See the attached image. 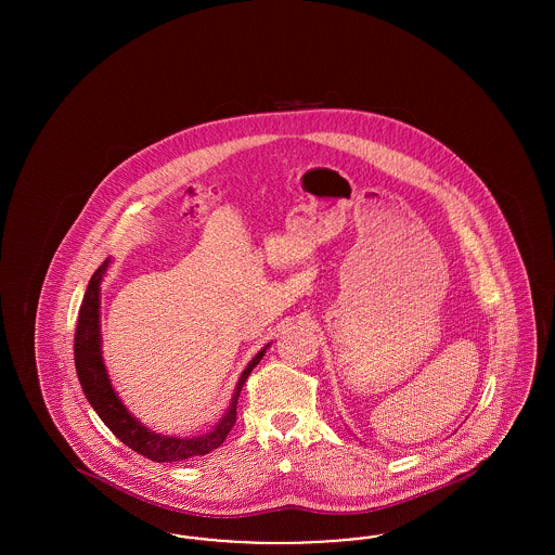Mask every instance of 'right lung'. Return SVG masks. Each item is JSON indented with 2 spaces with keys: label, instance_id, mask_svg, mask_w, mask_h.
Returning a JSON list of instances; mask_svg holds the SVG:
<instances>
[{
  "label": "right lung",
  "instance_id": "right-lung-1",
  "mask_svg": "<svg viewBox=\"0 0 555 555\" xmlns=\"http://www.w3.org/2000/svg\"><path fill=\"white\" fill-rule=\"evenodd\" d=\"M109 260L95 270V274L89 281V287L85 291L82 306H80L77 333H75V364L79 374L82 393L89 399L95 414L104 421L107 428L132 451L154 460V462H181L193 455H206L216 448H220L235 426L237 421L238 393L249 376V372L260 364L264 358L266 349L270 344L262 347L251 362L245 366L238 376L235 393L231 399V405L227 414L218 421L210 433L197 435V437H170L159 435L156 430L147 428L145 424L139 423L122 399L112 387L106 364H104V351H102V324H100V285L106 276Z\"/></svg>",
  "mask_w": 555,
  "mask_h": 555
}]
</instances>
